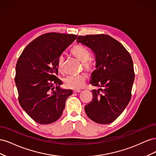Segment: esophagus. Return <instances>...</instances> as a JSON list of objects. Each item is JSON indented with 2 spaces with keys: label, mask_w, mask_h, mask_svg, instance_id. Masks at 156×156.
I'll use <instances>...</instances> for the list:
<instances>
[{
  "label": "esophagus",
  "mask_w": 156,
  "mask_h": 156,
  "mask_svg": "<svg viewBox=\"0 0 156 156\" xmlns=\"http://www.w3.org/2000/svg\"><path fill=\"white\" fill-rule=\"evenodd\" d=\"M73 93H79L81 92V90H73Z\"/></svg>",
  "instance_id": "34e87169"
}]
</instances>
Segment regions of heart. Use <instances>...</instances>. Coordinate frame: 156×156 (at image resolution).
<instances>
[{"label":"heart","instance_id":"heart-1","mask_svg":"<svg viewBox=\"0 0 156 156\" xmlns=\"http://www.w3.org/2000/svg\"><path fill=\"white\" fill-rule=\"evenodd\" d=\"M72 53L79 60L83 62L84 66L87 70L91 69V65L88 62L89 53L83 46L77 45H75L71 50ZM64 57L60 56L58 60V69L62 72L64 67ZM87 81L86 75L83 74L77 76H68L64 79V83L66 87L72 89L81 88L85 84Z\"/></svg>","mask_w":156,"mask_h":156}]
</instances>
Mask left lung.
<instances>
[{
    "mask_svg": "<svg viewBox=\"0 0 156 156\" xmlns=\"http://www.w3.org/2000/svg\"><path fill=\"white\" fill-rule=\"evenodd\" d=\"M77 43L90 49L95 56L96 69L90 84L92 100L84 107L92 121L108 124L115 121L128 105L135 73L129 53L120 42L108 35L79 36Z\"/></svg>",
    "mask_w": 156,
    "mask_h": 156,
    "instance_id": "1",
    "label": "left lung"
}]
</instances>
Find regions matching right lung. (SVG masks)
I'll return each instance as SVG.
<instances>
[{"mask_svg": "<svg viewBox=\"0 0 156 156\" xmlns=\"http://www.w3.org/2000/svg\"><path fill=\"white\" fill-rule=\"evenodd\" d=\"M74 34L47 33L28 45L19 58L15 82L19 102L37 123L49 124L62 114L72 90L62 89L58 75V60L76 39ZM57 85L55 91L53 87Z\"/></svg>", "mask_w": 156, "mask_h": 156, "instance_id": "add662e5", "label": "right lung"}]
</instances>
